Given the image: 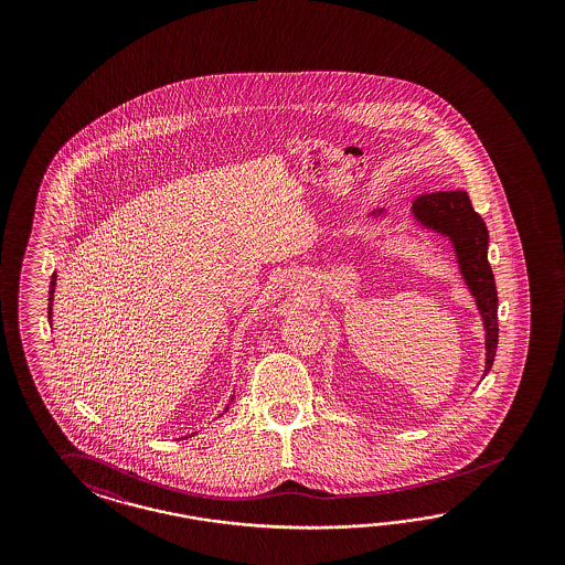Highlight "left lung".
I'll return each instance as SVG.
<instances>
[{"instance_id":"left-lung-1","label":"left lung","mask_w":565,"mask_h":565,"mask_svg":"<svg viewBox=\"0 0 565 565\" xmlns=\"http://www.w3.org/2000/svg\"><path fill=\"white\" fill-rule=\"evenodd\" d=\"M411 215L420 230L435 232L449 239L463 284L479 308L484 329V373L493 366L497 352V288L489 265V230L463 190L430 192L412 201ZM392 217L385 209L369 213V220ZM394 220V217H392Z\"/></svg>"}]
</instances>
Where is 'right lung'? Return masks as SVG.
I'll list each match as a JSON object with an SVG mask.
<instances>
[{"label":"right lung","instance_id":"add662e5","mask_svg":"<svg viewBox=\"0 0 565 565\" xmlns=\"http://www.w3.org/2000/svg\"><path fill=\"white\" fill-rule=\"evenodd\" d=\"M55 286H57V274L53 271L52 284H50V307H47V310H50V312H47V317H50V326H52L53 294H55ZM232 399H234V395L230 397V402H232ZM227 408H230V406H225V411L223 412H227ZM220 416H222V414H220ZM192 435H194V433H192ZM192 435H190V437H192Z\"/></svg>","mask_w":565,"mask_h":565}]
</instances>
